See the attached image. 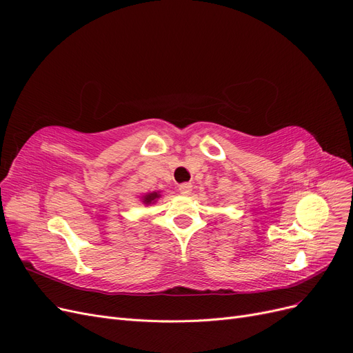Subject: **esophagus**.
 <instances>
[{
  "instance_id": "34e87169",
  "label": "esophagus",
  "mask_w": 353,
  "mask_h": 353,
  "mask_svg": "<svg viewBox=\"0 0 353 353\" xmlns=\"http://www.w3.org/2000/svg\"><path fill=\"white\" fill-rule=\"evenodd\" d=\"M191 185L190 183H183V184H179L178 185V190H179V193L181 194H184V196H187V194H190L191 193Z\"/></svg>"
}]
</instances>
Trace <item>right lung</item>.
Masks as SVG:
<instances>
[{"label":"right lung","instance_id":"add662e5","mask_svg":"<svg viewBox=\"0 0 353 353\" xmlns=\"http://www.w3.org/2000/svg\"><path fill=\"white\" fill-rule=\"evenodd\" d=\"M159 193H156V191H153V193H148V194H145V196H143V203L144 205H152V203H154L156 201V199H159Z\"/></svg>","mask_w":353,"mask_h":353}]
</instances>
